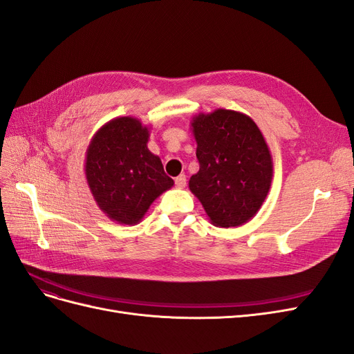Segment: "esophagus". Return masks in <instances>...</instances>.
Returning a JSON list of instances; mask_svg holds the SVG:
<instances>
[{"label": "esophagus", "mask_w": 354, "mask_h": 354, "mask_svg": "<svg viewBox=\"0 0 354 354\" xmlns=\"http://www.w3.org/2000/svg\"><path fill=\"white\" fill-rule=\"evenodd\" d=\"M176 186L178 189H183L186 186V176L185 174H180L178 177H176Z\"/></svg>", "instance_id": "1"}]
</instances>
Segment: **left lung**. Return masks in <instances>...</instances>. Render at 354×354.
Instances as JSON below:
<instances>
[{
	"mask_svg": "<svg viewBox=\"0 0 354 354\" xmlns=\"http://www.w3.org/2000/svg\"><path fill=\"white\" fill-rule=\"evenodd\" d=\"M199 171L189 189L216 227L248 223L272 186L273 160L260 128L248 115L230 109L198 113L190 121Z\"/></svg>",
	"mask_w": 354,
	"mask_h": 354,
	"instance_id": "1",
	"label": "left lung"
}]
</instances>
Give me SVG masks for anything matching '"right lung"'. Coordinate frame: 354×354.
I'll return each mask as SVG.
<instances>
[{
  "label": "right lung",
  "mask_w": 354,
  "mask_h": 354,
  "mask_svg": "<svg viewBox=\"0 0 354 354\" xmlns=\"http://www.w3.org/2000/svg\"><path fill=\"white\" fill-rule=\"evenodd\" d=\"M151 128L133 116L102 125L85 152V178L97 207L115 223H140L153 201L174 186L147 147Z\"/></svg>",
  "instance_id": "1"
}]
</instances>
